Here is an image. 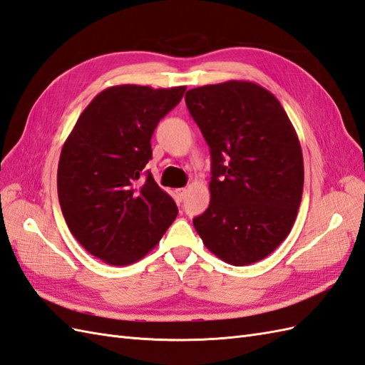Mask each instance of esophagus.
<instances>
[{
  "mask_svg": "<svg viewBox=\"0 0 365 365\" xmlns=\"http://www.w3.org/2000/svg\"><path fill=\"white\" fill-rule=\"evenodd\" d=\"M175 196H177V200L182 202V200L185 199V196H186V190H185V188H179V190H175Z\"/></svg>",
  "mask_w": 365,
  "mask_h": 365,
  "instance_id": "1",
  "label": "esophagus"
}]
</instances>
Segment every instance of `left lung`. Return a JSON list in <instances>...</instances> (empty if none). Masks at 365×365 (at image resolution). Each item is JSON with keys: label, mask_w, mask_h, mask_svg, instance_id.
<instances>
[{"label": "left lung", "mask_w": 365, "mask_h": 365, "mask_svg": "<svg viewBox=\"0 0 365 365\" xmlns=\"http://www.w3.org/2000/svg\"><path fill=\"white\" fill-rule=\"evenodd\" d=\"M185 103L210 146V205L192 224L203 245L233 266L269 257L297 217L303 155L272 93L228 81L188 90Z\"/></svg>", "instance_id": "8db88e82"}]
</instances>
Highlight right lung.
Here are the masks:
<instances>
[{
  "label": "right lung",
  "instance_id": "obj_1",
  "mask_svg": "<svg viewBox=\"0 0 365 365\" xmlns=\"http://www.w3.org/2000/svg\"><path fill=\"white\" fill-rule=\"evenodd\" d=\"M186 87H108L81 113L57 169L58 202L68 228L107 264L138 261L162 240L179 213L150 173V138L180 103Z\"/></svg>",
  "mask_w": 365,
  "mask_h": 365
}]
</instances>
